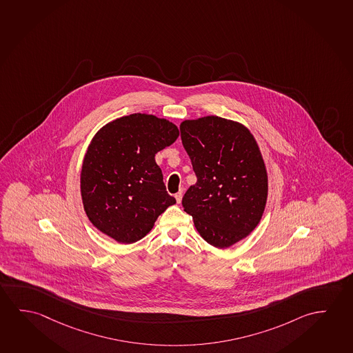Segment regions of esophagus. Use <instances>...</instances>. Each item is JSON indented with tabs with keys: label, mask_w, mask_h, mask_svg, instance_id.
Listing matches in <instances>:
<instances>
[{
	"label": "esophagus",
	"mask_w": 353,
	"mask_h": 353,
	"mask_svg": "<svg viewBox=\"0 0 353 353\" xmlns=\"http://www.w3.org/2000/svg\"><path fill=\"white\" fill-rule=\"evenodd\" d=\"M175 199H176V202L180 203L181 202V199H183V191H179V192H176L175 194Z\"/></svg>",
	"instance_id": "34e87169"
}]
</instances>
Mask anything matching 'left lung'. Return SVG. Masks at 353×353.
Wrapping results in <instances>:
<instances>
[{
    "label": "left lung",
    "instance_id": "obj_1",
    "mask_svg": "<svg viewBox=\"0 0 353 353\" xmlns=\"http://www.w3.org/2000/svg\"><path fill=\"white\" fill-rule=\"evenodd\" d=\"M197 181L183 197L196 230L224 249L258 225L268 200V172L256 140L244 125L214 115L180 123Z\"/></svg>",
    "mask_w": 353,
    "mask_h": 353
}]
</instances>
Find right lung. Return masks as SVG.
Segmentation results:
<instances>
[{
	"label": "right lung",
	"mask_w": 353,
	"mask_h": 353,
	"mask_svg": "<svg viewBox=\"0 0 353 353\" xmlns=\"http://www.w3.org/2000/svg\"><path fill=\"white\" fill-rule=\"evenodd\" d=\"M178 136L167 119L141 112L110 121L94 134L82 164L81 195L97 230L131 244L176 202L165 190L154 157Z\"/></svg>",
	"instance_id": "1"
}]
</instances>
